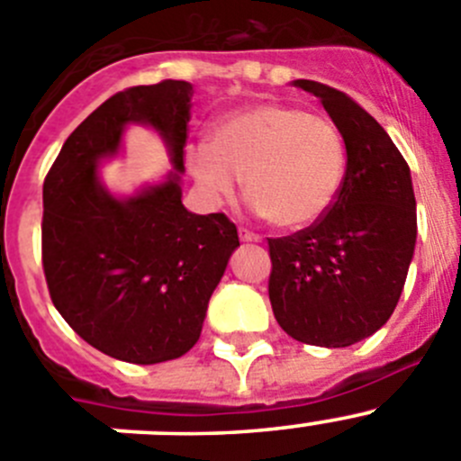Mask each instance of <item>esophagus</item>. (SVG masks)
<instances>
[{
    "label": "esophagus",
    "instance_id": "esophagus-1",
    "mask_svg": "<svg viewBox=\"0 0 461 461\" xmlns=\"http://www.w3.org/2000/svg\"><path fill=\"white\" fill-rule=\"evenodd\" d=\"M239 236H240V240H245V243H259L261 240V236L255 234V231H250V230H239Z\"/></svg>",
    "mask_w": 461,
    "mask_h": 461
}]
</instances>
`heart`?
<instances>
[{
  "mask_svg": "<svg viewBox=\"0 0 461 461\" xmlns=\"http://www.w3.org/2000/svg\"><path fill=\"white\" fill-rule=\"evenodd\" d=\"M346 143L330 118L264 102L227 115L211 140L191 145L186 163L211 197L245 195L273 225L300 230L321 221L346 177Z\"/></svg>",
  "mask_w": 461,
  "mask_h": 461,
  "instance_id": "b5f03b06",
  "label": "heart"
}]
</instances>
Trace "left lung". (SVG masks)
<instances>
[{
	"label": "left lung",
	"mask_w": 461,
	"mask_h": 461,
	"mask_svg": "<svg viewBox=\"0 0 461 461\" xmlns=\"http://www.w3.org/2000/svg\"><path fill=\"white\" fill-rule=\"evenodd\" d=\"M295 86L321 100L346 143V177L313 225L268 239V295L279 328L295 341L346 348L389 321L416 243L410 166L373 115L341 90Z\"/></svg>",
	"instance_id": "left-lung-1"
}]
</instances>
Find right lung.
Here are the masks:
<instances>
[{"instance_id": "1", "label": "right lung", "mask_w": 461, "mask_h": 461, "mask_svg": "<svg viewBox=\"0 0 461 461\" xmlns=\"http://www.w3.org/2000/svg\"><path fill=\"white\" fill-rule=\"evenodd\" d=\"M193 86H131L68 136L42 184V270L54 307L93 348L129 364H158L191 350L206 304L239 248L225 213L182 204L179 172ZM127 122L164 133L177 173L129 201L111 198L94 163L117 149Z\"/></svg>"}]
</instances>
